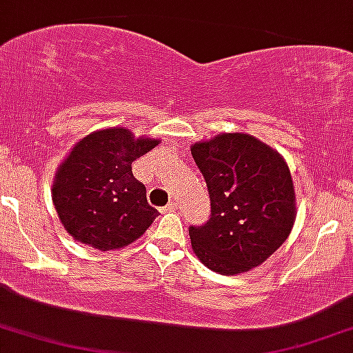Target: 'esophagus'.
<instances>
[{"label": "esophagus", "mask_w": 353, "mask_h": 353, "mask_svg": "<svg viewBox=\"0 0 353 353\" xmlns=\"http://www.w3.org/2000/svg\"><path fill=\"white\" fill-rule=\"evenodd\" d=\"M174 210H176V203L171 202V203H168L166 207L159 208V212H161V213H169V212H174Z\"/></svg>", "instance_id": "obj_1"}]
</instances>
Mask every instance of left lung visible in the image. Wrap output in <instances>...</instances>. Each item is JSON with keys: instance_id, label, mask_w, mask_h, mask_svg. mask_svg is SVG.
I'll list each match as a JSON object with an SVG mask.
<instances>
[{"instance_id": "obj_1", "label": "left lung", "mask_w": 353, "mask_h": 353, "mask_svg": "<svg viewBox=\"0 0 353 353\" xmlns=\"http://www.w3.org/2000/svg\"><path fill=\"white\" fill-rule=\"evenodd\" d=\"M190 150L212 205L205 225L189 226L192 249L220 274L261 265L282 246L295 223L287 163L246 133H223Z\"/></svg>"}]
</instances>
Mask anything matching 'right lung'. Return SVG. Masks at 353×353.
I'll list each match as a JSON object with an SVG mask.
<instances>
[{
	"mask_svg": "<svg viewBox=\"0 0 353 353\" xmlns=\"http://www.w3.org/2000/svg\"><path fill=\"white\" fill-rule=\"evenodd\" d=\"M114 127L84 137L58 168L52 187L60 221L74 239L110 251L140 238L158 216L132 163L158 145Z\"/></svg>",
	"mask_w": 353,
	"mask_h": 353,
	"instance_id": "add662e5",
	"label": "right lung"
}]
</instances>
